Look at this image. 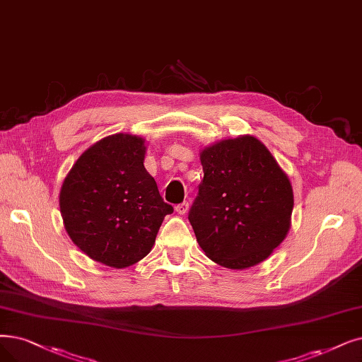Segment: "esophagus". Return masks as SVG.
I'll use <instances>...</instances> for the list:
<instances>
[{
	"mask_svg": "<svg viewBox=\"0 0 362 362\" xmlns=\"http://www.w3.org/2000/svg\"><path fill=\"white\" fill-rule=\"evenodd\" d=\"M189 209H190V204H189V202H182V204L177 205V208H175V211H177L180 215H185L187 212H189Z\"/></svg>",
	"mask_w": 362,
	"mask_h": 362,
	"instance_id": "34e87169",
	"label": "esophagus"
}]
</instances>
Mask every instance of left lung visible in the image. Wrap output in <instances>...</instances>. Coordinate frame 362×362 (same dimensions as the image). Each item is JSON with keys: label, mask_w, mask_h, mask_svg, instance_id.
Masks as SVG:
<instances>
[{"label": "left lung", "mask_w": 362, "mask_h": 362, "mask_svg": "<svg viewBox=\"0 0 362 362\" xmlns=\"http://www.w3.org/2000/svg\"><path fill=\"white\" fill-rule=\"evenodd\" d=\"M204 181L189 212L200 248L212 262L243 270L279 247L291 226L290 180L262 141L223 139L202 150Z\"/></svg>", "instance_id": "left-lung-1"}]
</instances>
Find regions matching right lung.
<instances>
[{"instance_id":"1","label":"right lung","mask_w":362,"mask_h":362,"mask_svg":"<svg viewBox=\"0 0 362 362\" xmlns=\"http://www.w3.org/2000/svg\"><path fill=\"white\" fill-rule=\"evenodd\" d=\"M144 157L141 136H105L77 158L61 189L68 236L86 255L114 269L146 257L163 218L173 212L144 168Z\"/></svg>"}]
</instances>
